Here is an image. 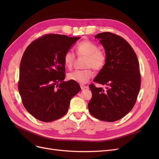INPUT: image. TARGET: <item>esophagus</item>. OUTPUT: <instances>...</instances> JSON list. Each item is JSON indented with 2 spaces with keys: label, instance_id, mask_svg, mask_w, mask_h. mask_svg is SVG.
Returning a JSON list of instances; mask_svg holds the SVG:
<instances>
[{
  "label": "esophagus",
  "instance_id": "esophagus-1",
  "mask_svg": "<svg viewBox=\"0 0 159 159\" xmlns=\"http://www.w3.org/2000/svg\"><path fill=\"white\" fill-rule=\"evenodd\" d=\"M80 87H81V89H86V88H88V86H86V85H83V84H81L80 85Z\"/></svg>",
  "mask_w": 159,
  "mask_h": 159
}]
</instances>
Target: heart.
<instances>
[{"mask_svg": "<svg viewBox=\"0 0 159 159\" xmlns=\"http://www.w3.org/2000/svg\"><path fill=\"white\" fill-rule=\"evenodd\" d=\"M76 52L80 56H86L84 67L87 68L70 72L68 75V78L75 82L84 84L92 78L93 72L91 68L96 71L103 68L107 61V54L104 50L99 49L97 44L89 40L80 42L76 46ZM63 60L66 67L70 69L75 61V54L71 50L66 51Z\"/></svg>", "mask_w": 159, "mask_h": 159, "instance_id": "1", "label": "heart"}]
</instances>
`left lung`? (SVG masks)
<instances>
[{
	"label": "left lung",
	"mask_w": 159,
	"mask_h": 159,
	"mask_svg": "<svg viewBox=\"0 0 159 159\" xmlns=\"http://www.w3.org/2000/svg\"><path fill=\"white\" fill-rule=\"evenodd\" d=\"M95 38L103 46L107 61L93 81L107 88L89 85L92 97L88 108L94 117L113 122L125 116L137 102L141 88L139 63L133 48L122 37L106 32Z\"/></svg>",
	"instance_id": "obj_1"
}]
</instances>
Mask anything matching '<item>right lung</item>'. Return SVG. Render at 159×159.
<instances>
[{
	"label": "right lung",
	"instance_id": "obj_1",
	"mask_svg": "<svg viewBox=\"0 0 159 159\" xmlns=\"http://www.w3.org/2000/svg\"><path fill=\"white\" fill-rule=\"evenodd\" d=\"M80 37L48 34L33 41L20 61L18 88L25 109L36 119L51 122L68 112L70 100L81 89L64 81V55Z\"/></svg>",
	"mask_w": 159,
	"mask_h": 159
}]
</instances>
